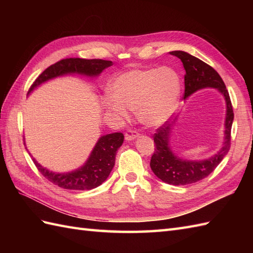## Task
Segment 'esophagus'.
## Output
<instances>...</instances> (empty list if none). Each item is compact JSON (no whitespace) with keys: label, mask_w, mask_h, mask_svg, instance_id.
Returning <instances> with one entry per match:
<instances>
[{"label":"esophagus","mask_w":253,"mask_h":253,"mask_svg":"<svg viewBox=\"0 0 253 253\" xmlns=\"http://www.w3.org/2000/svg\"><path fill=\"white\" fill-rule=\"evenodd\" d=\"M139 137V133L135 130H127L125 133V139L127 141H131V140H135L136 138Z\"/></svg>","instance_id":"1"}]
</instances>
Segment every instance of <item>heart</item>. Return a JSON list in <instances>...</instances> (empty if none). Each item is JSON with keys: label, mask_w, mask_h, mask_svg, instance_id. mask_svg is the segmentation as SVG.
<instances>
[{"label": "heart", "mask_w": 253, "mask_h": 253, "mask_svg": "<svg viewBox=\"0 0 253 253\" xmlns=\"http://www.w3.org/2000/svg\"><path fill=\"white\" fill-rule=\"evenodd\" d=\"M111 95L102 99L104 109L118 120H126L128 111H136L147 127L168 122L179 104L181 83L173 68H135L124 72L110 84Z\"/></svg>", "instance_id": "b5f03b06"}]
</instances>
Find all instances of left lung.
Here are the masks:
<instances>
[{
	"mask_svg": "<svg viewBox=\"0 0 253 253\" xmlns=\"http://www.w3.org/2000/svg\"><path fill=\"white\" fill-rule=\"evenodd\" d=\"M169 54L178 57L186 71L184 99H187L188 96L201 89L214 88L217 89L218 92L224 96L226 103L224 142L221 150L211 158L206 160H187L173 152L170 147V137L173 135L177 117L174 122L161 126L157 133H154L155 149L150 162L151 169L158 178L166 184L184 186L206 178L216 169L225 155L228 153L234 113L226 85L215 69L184 51H173L169 52Z\"/></svg>",
	"mask_w": 253,
	"mask_h": 253,
	"instance_id": "obj_1",
	"label": "left lung"
}]
</instances>
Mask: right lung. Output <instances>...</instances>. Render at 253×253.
Here are the masks:
<instances>
[{
    "label": "right lung",
    "instance_id": "right-lung-1",
    "mask_svg": "<svg viewBox=\"0 0 253 253\" xmlns=\"http://www.w3.org/2000/svg\"><path fill=\"white\" fill-rule=\"evenodd\" d=\"M112 65V61L65 58L47 67L32 84L28 94L40 84L56 77L73 74L96 77L105 68ZM123 142L124 135L122 132L107 133V135L101 136L85 163L79 169L67 171V173H55V171L49 170L38 163L34 158H31L40 173L54 185L69 190H91L99 187L109 177L115 165L116 152Z\"/></svg>",
    "mask_w": 253,
    "mask_h": 253
}]
</instances>
